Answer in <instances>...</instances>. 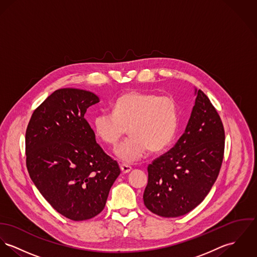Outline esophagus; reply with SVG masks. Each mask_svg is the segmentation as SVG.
<instances>
[{"mask_svg": "<svg viewBox=\"0 0 257 257\" xmlns=\"http://www.w3.org/2000/svg\"><path fill=\"white\" fill-rule=\"evenodd\" d=\"M119 168H120V170H121V172H122L123 174H126V173H128V172L132 171V167H131L130 165H127V164H120V165H119Z\"/></svg>", "mask_w": 257, "mask_h": 257, "instance_id": "1", "label": "esophagus"}]
</instances>
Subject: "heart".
Returning a JSON list of instances; mask_svg holds the SVG:
<instances>
[{
	"instance_id": "1",
	"label": "heart",
	"mask_w": 257,
	"mask_h": 257,
	"mask_svg": "<svg viewBox=\"0 0 257 257\" xmlns=\"http://www.w3.org/2000/svg\"><path fill=\"white\" fill-rule=\"evenodd\" d=\"M179 126V107L170 96L132 91L118 97L113 112H100L94 117L96 136L105 144L116 146L126 134L131 137L117 149V157L134 162L147 149L160 152L175 139Z\"/></svg>"
}]
</instances>
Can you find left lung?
Here are the masks:
<instances>
[{
	"label": "left lung",
	"mask_w": 257,
	"mask_h": 257,
	"mask_svg": "<svg viewBox=\"0 0 257 257\" xmlns=\"http://www.w3.org/2000/svg\"><path fill=\"white\" fill-rule=\"evenodd\" d=\"M197 93L187 128L172 149L147 167L144 205L174 218L200 204L219 175L225 149L224 125L202 90Z\"/></svg>",
	"instance_id": "obj_1"
}]
</instances>
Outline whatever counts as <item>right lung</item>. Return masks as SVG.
Returning <instances> with one entry per match:
<instances>
[{"label": "right lung", "instance_id": "obj_1", "mask_svg": "<svg viewBox=\"0 0 257 257\" xmlns=\"http://www.w3.org/2000/svg\"><path fill=\"white\" fill-rule=\"evenodd\" d=\"M98 102L86 90L58 89L34 110L26 128V167L32 182L55 210L72 221L101 213L120 173L84 117Z\"/></svg>", "mask_w": 257, "mask_h": 257}]
</instances>
